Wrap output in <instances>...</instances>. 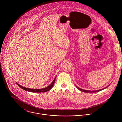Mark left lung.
<instances>
[{
	"mask_svg": "<svg viewBox=\"0 0 122 122\" xmlns=\"http://www.w3.org/2000/svg\"><path fill=\"white\" fill-rule=\"evenodd\" d=\"M76 88H77L78 90H79L80 91H82V92H98L101 91H102V90L104 89L105 88H106L108 86L105 87L104 88H103V89H100V90H97V91H89V90H83V89H81V88H79V87H77V86H76Z\"/></svg>",
	"mask_w": 122,
	"mask_h": 122,
	"instance_id": "8db88e82",
	"label": "left lung"
}]
</instances>
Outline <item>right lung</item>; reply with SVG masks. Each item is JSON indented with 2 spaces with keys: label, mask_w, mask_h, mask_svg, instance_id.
Listing matches in <instances>:
<instances>
[{
  "label": "right lung",
  "mask_w": 122,
  "mask_h": 122,
  "mask_svg": "<svg viewBox=\"0 0 122 122\" xmlns=\"http://www.w3.org/2000/svg\"><path fill=\"white\" fill-rule=\"evenodd\" d=\"M55 78H56V77H55V78L53 80V81H52V83L48 86H47L46 88H42V89H36L27 88H26V87L21 86L19 85L17 83H16V84L19 87H20L21 89H23V90H24L26 91H28V92H47V91H49L52 88L54 84Z\"/></svg>",
  "instance_id": "1"
}]
</instances>
